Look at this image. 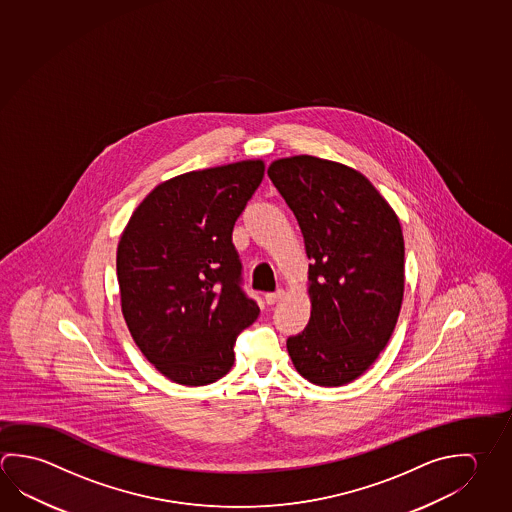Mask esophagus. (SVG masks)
<instances>
[{
    "label": "esophagus",
    "mask_w": 512,
    "mask_h": 512,
    "mask_svg": "<svg viewBox=\"0 0 512 512\" xmlns=\"http://www.w3.org/2000/svg\"><path fill=\"white\" fill-rule=\"evenodd\" d=\"M282 296H284V289H277V291H273V293H266L264 300H266V304L273 305L277 304Z\"/></svg>",
    "instance_id": "34e87169"
}]
</instances>
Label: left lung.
I'll return each instance as SVG.
<instances>
[{
	"label": "left lung",
	"mask_w": 512,
	"mask_h": 512,
	"mask_svg": "<svg viewBox=\"0 0 512 512\" xmlns=\"http://www.w3.org/2000/svg\"><path fill=\"white\" fill-rule=\"evenodd\" d=\"M268 176L293 210L313 260L311 318L287 338V352L314 385H347L385 349L401 311L399 219L361 172L341 163L302 154L271 163Z\"/></svg>",
	"instance_id": "obj_1"
}]
</instances>
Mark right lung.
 I'll return each mask as SVG.
<instances>
[{
  "label": "right lung",
  "mask_w": 512,
  "mask_h": 512,
  "mask_svg": "<svg viewBox=\"0 0 512 512\" xmlns=\"http://www.w3.org/2000/svg\"><path fill=\"white\" fill-rule=\"evenodd\" d=\"M262 178L260 160L176 176L138 205L120 237L117 277L129 332L180 385L228 374L237 336L259 316L244 293L232 232Z\"/></svg>",
  "instance_id": "1"
}]
</instances>
